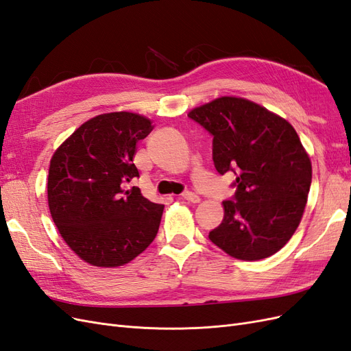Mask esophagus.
<instances>
[{"mask_svg": "<svg viewBox=\"0 0 351 351\" xmlns=\"http://www.w3.org/2000/svg\"><path fill=\"white\" fill-rule=\"evenodd\" d=\"M182 197L184 199V200H189V202H193V204H197V202L200 200V197L196 195V193H193V192H184L183 195H182Z\"/></svg>", "mask_w": 351, "mask_h": 351, "instance_id": "obj_1", "label": "esophagus"}]
</instances>
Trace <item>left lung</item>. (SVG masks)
I'll return each mask as SVG.
<instances>
[{
  "instance_id": "8db88e82",
  "label": "left lung",
  "mask_w": 351,
  "mask_h": 351,
  "mask_svg": "<svg viewBox=\"0 0 351 351\" xmlns=\"http://www.w3.org/2000/svg\"><path fill=\"white\" fill-rule=\"evenodd\" d=\"M214 137L217 171L234 173L236 192L209 240L230 256L259 261L277 253L299 227L312 164L293 125L261 105L222 97L187 114Z\"/></svg>"
}]
</instances>
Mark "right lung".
<instances>
[{"instance_id": "right-lung-1", "label": "right lung", "mask_w": 351, "mask_h": 351, "mask_svg": "<svg viewBox=\"0 0 351 351\" xmlns=\"http://www.w3.org/2000/svg\"><path fill=\"white\" fill-rule=\"evenodd\" d=\"M152 129L139 114H102L82 124L51 159V217L69 247L95 267H121L156 237L164 205L134 186L125 190L139 177L136 143Z\"/></svg>"}]
</instances>
